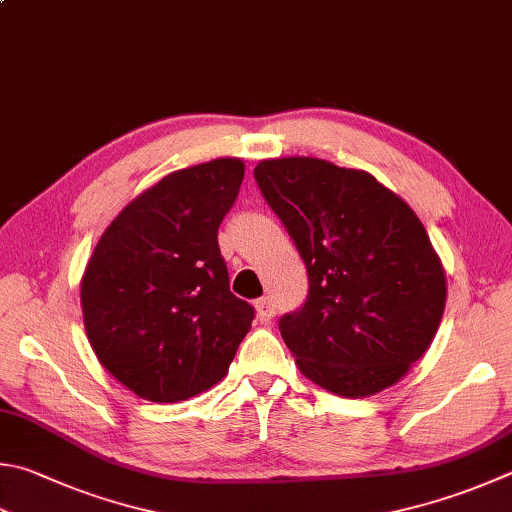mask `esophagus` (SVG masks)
<instances>
[{
	"label": "esophagus",
	"instance_id": "obj_1",
	"mask_svg": "<svg viewBox=\"0 0 512 512\" xmlns=\"http://www.w3.org/2000/svg\"><path fill=\"white\" fill-rule=\"evenodd\" d=\"M256 312H258V318L263 323H269L274 318V314H276V307H274V303H272V298L269 296H265V298H258L256 301Z\"/></svg>",
	"mask_w": 512,
	"mask_h": 512
}]
</instances>
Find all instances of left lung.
<instances>
[{
	"mask_svg": "<svg viewBox=\"0 0 512 512\" xmlns=\"http://www.w3.org/2000/svg\"><path fill=\"white\" fill-rule=\"evenodd\" d=\"M260 194L310 278L278 321L307 379L341 397L397 383L435 339L446 274L417 214L368 171L318 158L258 162Z\"/></svg>",
	"mask_w": 512,
	"mask_h": 512,
	"instance_id": "left-lung-1",
	"label": "left lung"
}]
</instances>
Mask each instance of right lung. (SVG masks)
Returning a JSON list of instances; mask_svg holds the SVG:
<instances>
[{
    "label": "right lung",
    "instance_id": "obj_1",
    "mask_svg": "<svg viewBox=\"0 0 512 512\" xmlns=\"http://www.w3.org/2000/svg\"><path fill=\"white\" fill-rule=\"evenodd\" d=\"M245 165L218 158L173 171L106 227L82 276L84 330L122 385L176 403L225 379L254 307L229 292L218 227Z\"/></svg>",
    "mask_w": 512,
    "mask_h": 512
}]
</instances>
